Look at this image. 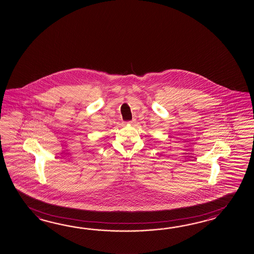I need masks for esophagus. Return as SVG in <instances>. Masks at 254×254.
Here are the masks:
<instances>
[{"instance_id":"obj_1","label":"esophagus","mask_w":254,"mask_h":254,"mask_svg":"<svg viewBox=\"0 0 254 254\" xmlns=\"http://www.w3.org/2000/svg\"><path fill=\"white\" fill-rule=\"evenodd\" d=\"M133 122H134V120H132V121H129V122H128V123H129V124H130V125H131V124H133Z\"/></svg>"}]
</instances>
